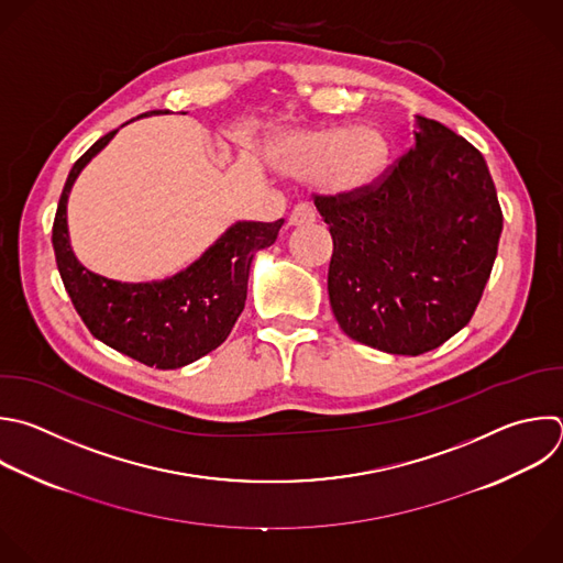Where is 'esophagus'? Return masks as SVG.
<instances>
[{
	"label": "esophagus",
	"instance_id": "esophagus-1",
	"mask_svg": "<svg viewBox=\"0 0 563 563\" xmlns=\"http://www.w3.org/2000/svg\"><path fill=\"white\" fill-rule=\"evenodd\" d=\"M316 221V212L309 203H298L289 214V225H309Z\"/></svg>",
	"mask_w": 563,
	"mask_h": 563
}]
</instances>
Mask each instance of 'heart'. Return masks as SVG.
Returning <instances> with one entry per match:
<instances>
[{"instance_id":"1","label":"heart","mask_w":563,"mask_h":563,"mask_svg":"<svg viewBox=\"0 0 563 563\" xmlns=\"http://www.w3.org/2000/svg\"><path fill=\"white\" fill-rule=\"evenodd\" d=\"M274 163L289 176L316 178L320 190L333 197H353L371 190L389 163V143L373 125L291 130L278 136Z\"/></svg>"}]
</instances>
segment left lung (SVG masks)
I'll use <instances>...</instances> for the list:
<instances>
[{
    "label": "left lung",
    "mask_w": 563,
    "mask_h": 563,
    "mask_svg": "<svg viewBox=\"0 0 563 563\" xmlns=\"http://www.w3.org/2000/svg\"><path fill=\"white\" fill-rule=\"evenodd\" d=\"M413 147L371 190L313 197L329 225V302L373 349L420 355L468 324L490 276L501 208L477 147L416 117Z\"/></svg>",
    "instance_id": "left-lung-1"
}]
</instances>
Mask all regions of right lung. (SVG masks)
Returning a JSON list of instances; mask_svg holds the SVG:
<instances>
[{
    "instance_id": "right-lung-1",
    "label": "right lung",
    "mask_w": 563,
    "mask_h": 563,
    "mask_svg": "<svg viewBox=\"0 0 563 563\" xmlns=\"http://www.w3.org/2000/svg\"><path fill=\"white\" fill-rule=\"evenodd\" d=\"M114 134L117 130L101 136L66 178L53 225L57 267L77 313L97 340L147 366L178 368L225 342L245 309L254 254L274 245L285 221H239L192 265L163 280L121 283L90 272L70 245L68 197L81 169Z\"/></svg>"
}]
</instances>
